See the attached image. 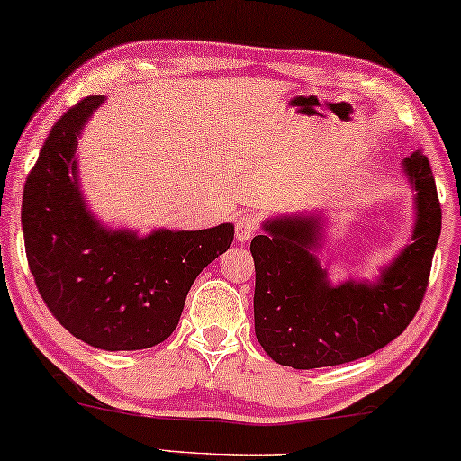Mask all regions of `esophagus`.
I'll list each match as a JSON object with an SVG mask.
<instances>
[{
    "label": "esophagus",
    "instance_id": "34e87169",
    "mask_svg": "<svg viewBox=\"0 0 461 461\" xmlns=\"http://www.w3.org/2000/svg\"><path fill=\"white\" fill-rule=\"evenodd\" d=\"M258 230V221L255 216H239L237 224H235V237L239 243H247Z\"/></svg>",
    "mask_w": 461,
    "mask_h": 461
}]
</instances>
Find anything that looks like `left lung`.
<instances>
[{"instance_id": "obj_1", "label": "left lung", "mask_w": 461, "mask_h": 461, "mask_svg": "<svg viewBox=\"0 0 461 461\" xmlns=\"http://www.w3.org/2000/svg\"><path fill=\"white\" fill-rule=\"evenodd\" d=\"M414 194L408 245L373 280L334 282L320 251L328 243L323 210L272 216L251 240L255 336L274 363L320 369L369 357L398 338L419 311L441 235L433 171L424 154L402 160Z\"/></svg>"}]
</instances>
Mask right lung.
Instances as JSON below:
<instances>
[{
  "label": "right lung",
  "instance_id": "1",
  "mask_svg": "<svg viewBox=\"0 0 461 461\" xmlns=\"http://www.w3.org/2000/svg\"><path fill=\"white\" fill-rule=\"evenodd\" d=\"M107 101L69 109L41 148L23 197L26 258L51 313L95 348L144 350L173 334L200 272L229 249L235 224L202 230L113 229L90 210L77 140Z\"/></svg>",
  "mask_w": 461,
  "mask_h": 461
}]
</instances>
